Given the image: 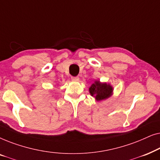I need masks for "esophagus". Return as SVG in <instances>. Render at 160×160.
<instances>
[{
	"label": "esophagus",
	"instance_id": "1",
	"mask_svg": "<svg viewBox=\"0 0 160 160\" xmlns=\"http://www.w3.org/2000/svg\"><path fill=\"white\" fill-rule=\"evenodd\" d=\"M71 80L73 81V82H78V81L79 80V78H78V76H72Z\"/></svg>",
	"mask_w": 160,
	"mask_h": 160
}]
</instances>
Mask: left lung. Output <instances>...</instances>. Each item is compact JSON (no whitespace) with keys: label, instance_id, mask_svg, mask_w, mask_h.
Here are the masks:
<instances>
[{"label":"left lung","instance_id":"left-lung-1","mask_svg":"<svg viewBox=\"0 0 160 160\" xmlns=\"http://www.w3.org/2000/svg\"><path fill=\"white\" fill-rule=\"evenodd\" d=\"M89 93L95 98L98 101L106 100L113 94V87L107 83H101L100 81H95L89 88Z\"/></svg>","mask_w":160,"mask_h":160}]
</instances>
